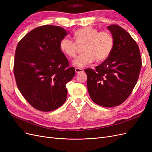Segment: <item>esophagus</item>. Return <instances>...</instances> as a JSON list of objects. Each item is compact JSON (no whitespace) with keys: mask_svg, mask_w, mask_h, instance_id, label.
Returning <instances> with one entry per match:
<instances>
[{"mask_svg":"<svg viewBox=\"0 0 152 152\" xmlns=\"http://www.w3.org/2000/svg\"><path fill=\"white\" fill-rule=\"evenodd\" d=\"M75 72H76L77 73L84 72V70H83V69H82V68H76L75 69Z\"/></svg>","mask_w":152,"mask_h":152,"instance_id":"34e87169","label":"esophagus"}]
</instances>
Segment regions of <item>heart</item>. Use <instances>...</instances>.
<instances>
[{
	"mask_svg": "<svg viewBox=\"0 0 152 152\" xmlns=\"http://www.w3.org/2000/svg\"><path fill=\"white\" fill-rule=\"evenodd\" d=\"M73 37L75 42L63 38L59 42L61 51L69 58L76 56L79 45H84L83 53L73 61V65L78 68L84 67L93 63L105 60L111 54L114 45L113 36L107 31L99 30L93 26H87L76 30Z\"/></svg>",
	"mask_w": 152,
	"mask_h": 152,
	"instance_id": "b5f03b06",
	"label": "heart"
}]
</instances>
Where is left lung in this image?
<instances>
[{
  "label": "left lung",
  "instance_id": "obj_1",
  "mask_svg": "<svg viewBox=\"0 0 152 152\" xmlns=\"http://www.w3.org/2000/svg\"><path fill=\"white\" fill-rule=\"evenodd\" d=\"M114 40L110 56L95 70L85 69L87 89L93 102L103 107H113L127 99L138 80L141 57L138 45L122 27H107Z\"/></svg>",
  "mask_w": 152,
  "mask_h": 152
}]
</instances>
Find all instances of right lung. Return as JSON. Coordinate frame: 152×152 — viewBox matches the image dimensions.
<instances>
[{
	"mask_svg": "<svg viewBox=\"0 0 152 152\" xmlns=\"http://www.w3.org/2000/svg\"><path fill=\"white\" fill-rule=\"evenodd\" d=\"M67 34L62 27L43 25L31 30L17 45L13 71L18 88L40 111H53L66 99V84L75 73L59 49Z\"/></svg>",
	"mask_w": 152,
	"mask_h": 152,
	"instance_id": "1",
	"label": "right lung"
}]
</instances>
